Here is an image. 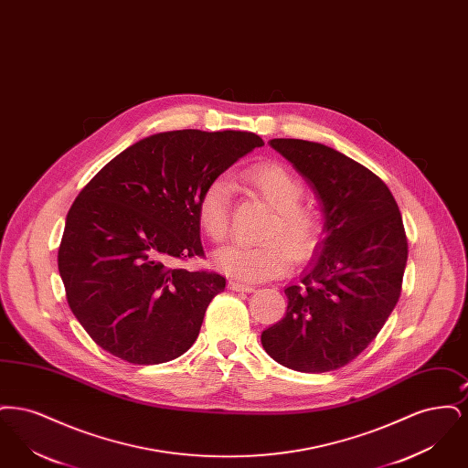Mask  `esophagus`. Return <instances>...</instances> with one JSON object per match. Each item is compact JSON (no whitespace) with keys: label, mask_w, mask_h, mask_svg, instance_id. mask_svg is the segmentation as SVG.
Segmentation results:
<instances>
[{"label":"esophagus","mask_w":468,"mask_h":468,"mask_svg":"<svg viewBox=\"0 0 468 468\" xmlns=\"http://www.w3.org/2000/svg\"><path fill=\"white\" fill-rule=\"evenodd\" d=\"M228 288L231 291H242V292H250V291H254V286L245 284V282H240V281H235V279H231V281L228 282Z\"/></svg>","instance_id":"obj_1"}]
</instances>
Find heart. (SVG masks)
<instances>
[{
    "label": "heart",
    "instance_id": "obj_1",
    "mask_svg": "<svg viewBox=\"0 0 468 468\" xmlns=\"http://www.w3.org/2000/svg\"><path fill=\"white\" fill-rule=\"evenodd\" d=\"M245 184L273 207L263 237L256 245H226L216 254V265L226 275L242 282H261L281 277L290 270L291 258L309 260L323 235L321 212L303 203V184L279 163H258L242 176ZM231 186L224 177L212 178L197 201L203 233L223 242L229 231ZM293 256L291 257L290 254Z\"/></svg>",
    "mask_w": 468,
    "mask_h": 468
}]
</instances>
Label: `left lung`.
Returning <instances> with one entry per match:
<instances>
[{"instance_id":"8db88e82","label":"left lung","mask_w":468,"mask_h":468,"mask_svg":"<svg viewBox=\"0 0 468 468\" xmlns=\"http://www.w3.org/2000/svg\"><path fill=\"white\" fill-rule=\"evenodd\" d=\"M270 145L307 178L326 237L300 282L286 288V315L261 334L277 363L307 374L346 367L395 309L407 265L399 205L380 178L328 145L273 138Z\"/></svg>"}]
</instances>
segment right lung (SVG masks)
I'll return each instance as SVG.
<instances>
[{
  "label": "right lung",
  "mask_w": 468,
  "mask_h": 468,
  "mask_svg": "<svg viewBox=\"0 0 468 468\" xmlns=\"http://www.w3.org/2000/svg\"><path fill=\"white\" fill-rule=\"evenodd\" d=\"M265 142L247 132L153 134L109 161L67 216L58 268L73 315L107 353L134 365L184 355L226 279L203 258V187Z\"/></svg>",
  "instance_id": "1"
}]
</instances>
